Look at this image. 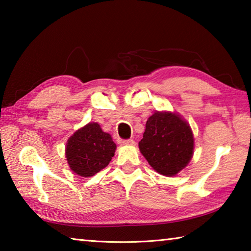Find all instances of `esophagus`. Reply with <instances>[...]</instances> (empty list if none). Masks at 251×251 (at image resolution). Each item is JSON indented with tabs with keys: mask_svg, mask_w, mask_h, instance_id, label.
I'll use <instances>...</instances> for the list:
<instances>
[{
	"mask_svg": "<svg viewBox=\"0 0 251 251\" xmlns=\"http://www.w3.org/2000/svg\"><path fill=\"white\" fill-rule=\"evenodd\" d=\"M123 144L127 146H135V141H133V139H126V141H123Z\"/></svg>",
	"mask_w": 251,
	"mask_h": 251,
	"instance_id": "obj_1",
	"label": "esophagus"
}]
</instances>
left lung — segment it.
<instances>
[{
  "instance_id": "1",
  "label": "left lung",
  "mask_w": 251,
  "mask_h": 251,
  "mask_svg": "<svg viewBox=\"0 0 251 251\" xmlns=\"http://www.w3.org/2000/svg\"><path fill=\"white\" fill-rule=\"evenodd\" d=\"M139 151L148 164L163 176L173 177L192 159L195 148L193 130L176 112H156L146 122Z\"/></svg>"
}]
</instances>
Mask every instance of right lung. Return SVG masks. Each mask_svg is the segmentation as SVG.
<instances>
[{"mask_svg": "<svg viewBox=\"0 0 251 251\" xmlns=\"http://www.w3.org/2000/svg\"><path fill=\"white\" fill-rule=\"evenodd\" d=\"M116 144L99 123H88L67 139L65 157L71 171L80 177H92L104 169L115 155Z\"/></svg>", "mask_w": 251, "mask_h": 251, "instance_id": "obj_1", "label": "right lung"}]
</instances>
